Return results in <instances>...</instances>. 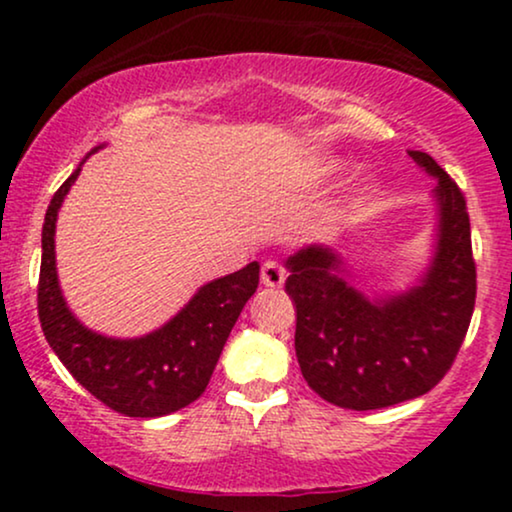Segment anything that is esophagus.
<instances>
[{
    "mask_svg": "<svg viewBox=\"0 0 512 512\" xmlns=\"http://www.w3.org/2000/svg\"><path fill=\"white\" fill-rule=\"evenodd\" d=\"M286 281V267L276 260H267L262 264V284L272 286V289H279Z\"/></svg>",
    "mask_w": 512,
    "mask_h": 512,
    "instance_id": "34e87169",
    "label": "esophagus"
}]
</instances>
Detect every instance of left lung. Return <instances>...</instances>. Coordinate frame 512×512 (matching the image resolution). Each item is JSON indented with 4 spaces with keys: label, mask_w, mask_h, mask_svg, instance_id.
I'll list each match as a JSON object with an SVG mask.
<instances>
[{
    "label": "left lung",
    "mask_w": 512,
    "mask_h": 512,
    "mask_svg": "<svg viewBox=\"0 0 512 512\" xmlns=\"http://www.w3.org/2000/svg\"><path fill=\"white\" fill-rule=\"evenodd\" d=\"M438 178V245L419 286L368 301L337 274L330 248L289 257L286 291L296 303V356L322 399L342 409H383L426 395L448 373L477 301L467 199L424 151H409Z\"/></svg>",
    "instance_id": "left-lung-1"
}]
</instances>
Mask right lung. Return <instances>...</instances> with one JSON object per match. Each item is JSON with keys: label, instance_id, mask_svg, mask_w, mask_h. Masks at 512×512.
Returning a JSON list of instances; mask_svg holds the SVG:
<instances>
[{"label": "right lung", "instance_id": "add662e5", "mask_svg": "<svg viewBox=\"0 0 512 512\" xmlns=\"http://www.w3.org/2000/svg\"><path fill=\"white\" fill-rule=\"evenodd\" d=\"M81 168L52 197L43 223L38 317L45 339L69 373L117 414L154 419L173 414L207 390L240 310L260 284V264L202 286L161 330L139 339H110L86 330L64 303L55 269V221Z\"/></svg>", "mask_w": 512, "mask_h": 512}]
</instances>
